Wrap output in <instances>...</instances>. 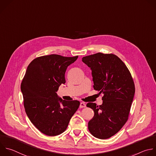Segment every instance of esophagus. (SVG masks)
Returning <instances> with one entry per match:
<instances>
[{"instance_id":"34e87169","label":"esophagus","mask_w":156,"mask_h":156,"mask_svg":"<svg viewBox=\"0 0 156 156\" xmlns=\"http://www.w3.org/2000/svg\"><path fill=\"white\" fill-rule=\"evenodd\" d=\"M86 107V105L85 104V103H84V102H81L80 103V108H84Z\"/></svg>"}]
</instances>
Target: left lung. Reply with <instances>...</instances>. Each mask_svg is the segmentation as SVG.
I'll list each match as a JSON object with an SVG mask.
<instances>
[{
	"instance_id": "1",
	"label": "left lung",
	"mask_w": 156,
	"mask_h": 156,
	"mask_svg": "<svg viewBox=\"0 0 156 156\" xmlns=\"http://www.w3.org/2000/svg\"><path fill=\"white\" fill-rule=\"evenodd\" d=\"M82 61L92 70L94 89L102 94L103 103H87L94 112L88 129L95 137L107 139L117 133L129 119L135 89L126 64L112 53H98L83 57Z\"/></svg>"
}]
</instances>
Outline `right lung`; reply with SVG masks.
Segmentation results:
<instances>
[{
  "instance_id": "obj_1",
  "label": "right lung",
  "mask_w": 156,
  "mask_h": 156,
  "mask_svg": "<svg viewBox=\"0 0 156 156\" xmlns=\"http://www.w3.org/2000/svg\"><path fill=\"white\" fill-rule=\"evenodd\" d=\"M78 58L51 55L38 57L28 66L21 84L26 113L41 133L56 136L64 132L80 107L78 100L66 101L56 92L66 83L67 67Z\"/></svg>"
}]
</instances>
